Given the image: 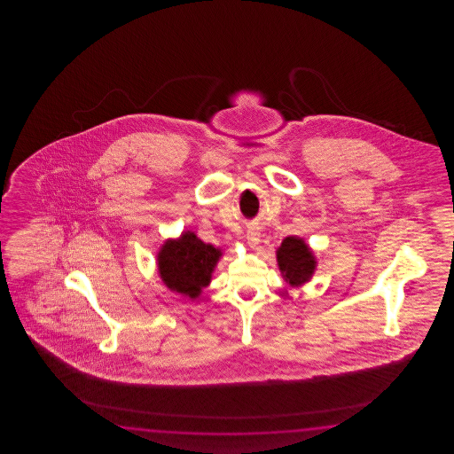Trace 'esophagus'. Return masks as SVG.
I'll return each mask as SVG.
<instances>
[{"mask_svg":"<svg viewBox=\"0 0 454 454\" xmlns=\"http://www.w3.org/2000/svg\"><path fill=\"white\" fill-rule=\"evenodd\" d=\"M260 231L258 229H254V227H250L248 231H247V240H248V245L250 247H258V243H260Z\"/></svg>","mask_w":454,"mask_h":454,"instance_id":"obj_1","label":"esophagus"}]
</instances>
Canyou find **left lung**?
<instances>
[{
	"label": "left lung",
	"instance_id": "obj_1",
	"mask_svg": "<svg viewBox=\"0 0 454 454\" xmlns=\"http://www.w3.org/2000/svg\"><path fill=\"white\" fill-rule=\"evenodd\" d=\"M280 272L290 286H301L315 270V258L305 241L297 237H287L278 250Z\"/></svg>",
	"mask_w": 454,
	"mask_h": 454
}]
</instances>
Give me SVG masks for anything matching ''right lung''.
<instances>
[{"label": "right lung", "instance_id": "add662e5", "mask_svg": "<svg viewBox=\"0 0 454 454\" xmlns=\"http://www.w3.org/2000/svg\"><path fill=\"white\" fill-rule=\"evenodd\" d=\"M221 251L206 245L193 231H184L178 240L167 241L159 253L160 278L168 289L196 299L209 284Z\"/></svg>", "mask_w": 454, "mask_h": 454}]
</instances>
